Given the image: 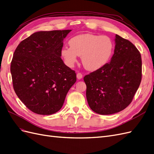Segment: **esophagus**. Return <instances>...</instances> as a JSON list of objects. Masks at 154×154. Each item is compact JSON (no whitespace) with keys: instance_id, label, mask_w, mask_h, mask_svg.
<instances>
[{"instance_id":"1","label":"esophagus","mask_w":154,"mask_h":154,"mask_svg":"<svg viewBox=\"0 0 154 154\" xmlns=\"http://www.w3.org/2000/svg\"><path fill=\"white\" fill-rule=\"evenodd\" d=\"M77 78L78 79H81L82 78V75L81 73H77Z\"/></svg>"}]
</instances>
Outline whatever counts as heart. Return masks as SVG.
Segmentation results:
<instances>
[{
  "label": "heart",
  "mask_w": 154,
  "mask_h": 154,
  "mask_svg": "<svg viewBox=\"0 0 154 154\" xmlns=\"http://www.w3.org/2000/svg\"><path fill=\"white\" fill-rule=\"evenodd\" d=\"M69 47L61 50V56L65 64L72 68L81 56L83 66L88 71H96L107 64L113 54L115 45L107 36L92 34L77 35L69 40Z\"/></svg>",
  "instance_id": "1"
}]
</instances>
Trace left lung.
<instances>
[{"instance_id": "left-lung-1", "label": "left lung", "mask_w": 154, "mask_h": 154, "mask_svg": "<svg viewBox=\"0 0 154 154\" xmlns=\"http://www.w3.org/2000/svg\"><path fill=\"white\" fill-rule=\"evenodd\" d=\"M111 62L84 77L86 96L93 111L112 115L131 103L142 79V60L133 43L116 34Z\"/></svg>"}]
</instances>
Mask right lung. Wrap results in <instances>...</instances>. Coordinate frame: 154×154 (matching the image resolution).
<instances>
[{
    "mask_svg": "<svg viewBox=\"0 0 154 154\" xmlns=\"http://www.w3.org/2000/svg\"><path fill=\"white\" fill-rule=\"evenodd\" d=\"M71 30L36 32L19 43L14 53L10 72L14 91L34 113L58 112L76 82L75 71L60 57L63 40Z\"/></svg>",
    "mask_w": 154,
    "mask_h": 154,
    "instance_id": "right-lung-1",
    "label": "right lung"
}]
</instances>
